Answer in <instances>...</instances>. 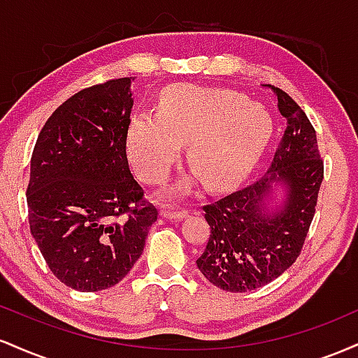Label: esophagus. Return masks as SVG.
Instances as JSON below:
<instances>
[{"label":"esophagus","mask_w":358,"mask_h":358,"mask_svg":"<svg viewBox=\"0 0 358 358\" xmlns=\"http://www.w3.org/2000/svg\"><path fill=\"white\" fill-rule=\"evenodd\" d=\"M162 217L165 220H183L185 217H188L187 210H171V208H163Z\"/></svg>","instance_id":"1"}]
</instances>
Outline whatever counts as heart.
Returning <instances> with one entry per match:
<instances>
[{"mask_svg": "<svg viewBox=\"0 0 358 358\" xmlns=\"http://www.w3.org/2000/svg\"><path fill=\"white\" fill-rule=\"evenodd\" d=\"M273 122L268 110L227 89L175 85L159 99L156 114H136L126 133V153L146 183H162L187 145L192 173L165 192L187 195L200 180L227 188L245 178L268 146Z\"/></svg>", "mask_w": 358, "mask_h": 358, "instance_id": "1", "label": "heart"}]
</instances>
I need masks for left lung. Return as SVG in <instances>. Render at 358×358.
<instances>
[{
    "instance_id": "8db88e82",
    "label": "left lung",
    "mask_w": 358,
    "mask_h": 358,
    "mask_svg": "<svg viewBox=\"0 0 358 358\" xmlns=\"http://www.w3.org/2000/svg\"><path fill=\"white\" fill-rule=\"evenodd\" d=\"M268 87L286 119L269 171L256 183L203 207L210 236L196 268L213 286L232 293L268 285L296 261L323 182V162L310 119L286 92Z\"/></svg>"
}]
</instances>
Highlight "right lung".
I'll return each instance as SVG.
<instances>
[{
  "mask_svg": "<svg viewBox=\"0 0 358 358\" xmlns=\"http://www.w3.org/2000/svg\"><path fill=\"white\" fill-rule=\"evenodd\" d=\"M134 79H114L67 99L45 122L27 190L31 236L48 268L82 293L129 273L158 212L126 156Z\"/></svg>",
  "mask_w": 358,
  "mask_h": 358,
  "instance_id": "obj_1",
  "label": "right lung"
}]
</instances>
